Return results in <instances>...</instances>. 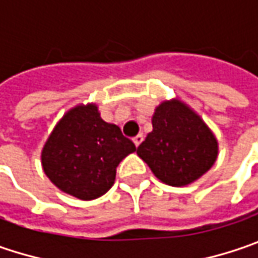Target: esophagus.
Returning a JSON list of instances; mask_svg holds the SVG:
<instances>
[{"label": "esophagus", "mask_w": 258, "mask_h": 258, "mask_svg": "<svg viewBox=\"0 0 258 258\" xmlns=\"http://www.w3.org/2000/svg\"><path fill=\"white\" fill-rule=\"evenodd\" d=\"M143 140H144V137H143V134H139V136H136V137L133 139V141H134V144H136L137 147L140 146L141 141H143Z\"/></svg>", "instance_id": "esophagus-1"}]
</instances>
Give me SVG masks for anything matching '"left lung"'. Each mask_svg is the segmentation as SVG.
<instances>
[{"label":"left lung","mask_w":258,"mask_h":258,"mask_svg":"<svg viewBox=\"0 0 258 258\" xmlns=\"http://www.w3.org/2000/svg\"><path fill=\"white\" fill-rule=\"evenodd\" d=\"M153 131L137 154L166 185L185 186L217 160L218 143L199 115L180 101L163 102L153 115Z\"/></svg>","instance_id":"1"}]
</instances>
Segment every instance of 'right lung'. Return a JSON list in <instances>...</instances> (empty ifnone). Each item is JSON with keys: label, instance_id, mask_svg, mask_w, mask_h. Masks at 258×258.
Listing matches in <instances>:
<instances>
[{"label": "right lung", "instance_id": "1", "mask_svg": "<svg viewBox=\"0 0 258 258\" xmlns=\"http://www.w3.org/2000/svg\"><path fill=\"white\" fill-rule=\"evenodd\" d=\"M133 151L134 143L91 104L73 108L59 121L41 151V163L60 190L91 201L114 185L117 166Z\"/></svg>", "mask_w": 258, "mask_h": 258}]
</instances>
